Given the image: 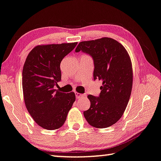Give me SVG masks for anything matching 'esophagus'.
<instances>
[{"mask_svg": "<svg viewBox=\"0 0 161 161\" xmlns=\"http://www.w3.org/2000/svg\"><path fill=\"white\" fill-rule=\"evenodd\" d=\"M75 95H76V98H80L81 97H82L83 95L82 94H80V93H78V92H76L75 93Z\"/></svg>", "mask_w": 161, "mask_h": 161, "instance_id": "obj_1", "label": "esophagus"}]
</instances>
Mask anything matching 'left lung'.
<instances>
[{"mask_svg":"<svg viewBox=\"0 0 161 161\" xmlns=\"http://www.w3.org/2000/svg\"><path fill=\"white\" fill-rule=\"evenodd\" d=\"M80 51L92 58L93 77L103 81L98 97L87 96L90 107L84 116L90 125L107 128L121 119L130 98L133 83L130 57L121 43L109 37L81 42L75 50Z\"/></svg>","mask_w":161,"mask_h":161,"instance_id":"8db88e82","label":"left lung"}]
</instances>
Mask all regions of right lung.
<instances>
[{"label": "right lung", "mask_w": 161, "mask_h": 161, "mask_svg": "<svg viewBox=\"0 0 161 161\" xmlns=\"http://www.w3.org/2000/svg\"><path fill=\"white\" fill-rule=\"evenodd\" d=\"M77 42L37 45L27 57L22 71L24 99L38 125L54 130L64 125L75 94L54 89L61 80L60 64Z\"/></svg>", "instance_id": "obj_1"}]
</instances>
